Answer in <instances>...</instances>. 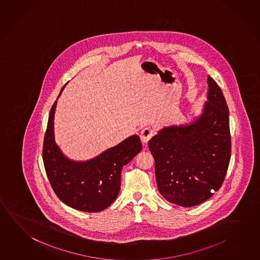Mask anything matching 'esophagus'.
Instances as JSON below:
<instances>
[{"label": "esophagus", "mask_w": 260, "mask_h": 260, "mask_svg": "<svg viewBox=\"0 0 260 260\" xmlns=\"http://www.w3.org/2000/svg\"><path fill=\"white\" fill-rule=\"evenodd\" d=\"M153 134H154V132L150 128H143L141 131L140 137H141V141L143 143V145H146L150 141V139L153 136Z\"/></svg>", "instance_id": "obj_1"}]
</instances>
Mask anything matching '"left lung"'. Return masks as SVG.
Masks as SVG:
<instances>
[{
    "label": "left lung",
    "instance_id": "1",
    "mask_svg": "<svg viewBox=\"0 0 260 260\" xmlns=\"http://www.w3.org/2000/svg\"><path fill=\"white\" fill-rule=\"evenodd\" d=\"M203 113L191 123L160 129L149 141L158 189L166 200L191 207L223 184L231 157L229 110L223 92L208 76Z\"/></svg>",
    "mask_w": 260,
    "mask_h": 260
}]
</instances>
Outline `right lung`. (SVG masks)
I'll return each instance as SVG.
<instances>
[{"label": "right lung", "instance_id": "obj_1", "mask_svg": "<svg viewBox=\"0 0 260 260\" xmlns=\"http://www.w3.org/2000/svg\"><path fill=\"white\" fill-rule=\"evenodd\" d=\"M55 106L56 101L51 108L43 146V160L51 186L69 207L88 213L103 211L119 194L122 167L142 150L140 137L131 136L87 161L69 159L55 144Z\"/></svg>", "mask_w": 260, "mask_h": 260}]
</instances>
